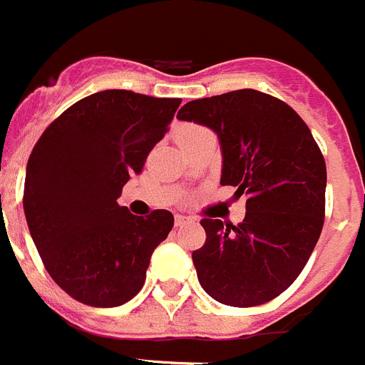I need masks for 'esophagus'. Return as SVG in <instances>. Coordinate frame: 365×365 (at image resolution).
I'll return each instance as SVG.
<instances>
[{"instance_id": "obj_1", "label": "esophagus", "mask_w": 365, "mask_h": 365, "mask_svg": "<svg viewBox=\"0 0 365 365\" xmlns=\"http://www.w3.org/2000/svg\"><path fill=\"white\" fill-rule=\"evenodd\" d=\"M189 217L187 216H183V214H176V217H175V223H176V227H182V225H185V223H189Z\"/></svg>"}]
</instances>
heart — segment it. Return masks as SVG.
I'll return each instance as SVG.
<instances>
[{"label":"heart","instance_id":"1","mask_svg":"<svg viewBox=\"0 0 365 365\" xmlns=\"http://www.w3.org/2000/svg\"><path fill=\"white\" fill-rule=\"evenodd\" d=\"M203 133H209V129L202 128V125H196V124H187L183 125V128L178 129V135H176V138H178V144H185V142L192 140V138H196V136L203 135Z\"/></svg>","mask_w":365,"mask_h":365}]
</instances>
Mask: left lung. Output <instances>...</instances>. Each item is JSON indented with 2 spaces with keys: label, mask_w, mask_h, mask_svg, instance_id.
I'll list each match as a JSON object with an SVG mask.
<instances>
[{
  "label": "left lung",
  "mask_w": 365,
  "mask_h": 365,
  "mask_svg": "<svg viewBox=\"0 0 365 365\" xmlns=\"http://www.w3.org/2000/svg\"><path fill=\"white\" fill-rule=\"evenodd\" d=\"M178 118L217 133L221 185L248 196L240 225L202 220L205 245L192 252L200 284L221 304H264L299 277L321 236L324 156L295 110L263 91L190 101Z\"/></svg>",
  "instance_id": "8db88e82"
}]
</instances>
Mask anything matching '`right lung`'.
Segmentation results:
<instances>
[{
  "label": "right lung",
  "instance_id": "right-lung-1",
  "mask_svg": "<svg viewBox=\"0 0 365 365\" xmlns=\"http://www.w3.org/2000/svg\"><path fill=\"white\" fill-rule=\"evenodd\" d=\"M182 98L104 90L44 129L30 153L23 209L50 277L95 308L131 301L151 254L171 232L169 210L135 216L117 198L169 131Z\"/></svg>",
  "mask_w": 365,
  "mask_h": 365
}]
</instances>
